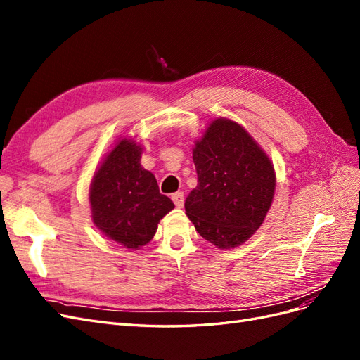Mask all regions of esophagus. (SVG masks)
I'll use <instances>...</instances> for the list:
<instances>
[{
    "label": "esophagus",
    "mask_w": 360,
    "mask_h": 360,
    "mask_svg": "<svg viewBox=\"0 0 360 360\" xmlns=\"http://www.w3.org/2000/svg\"><path fill=\"white\" fill-rule=\"evenodd\" d=\"M171 198L174 201V204H176L177 207H181L183 202H184V197H183V192H176L171 195Z\"/></svg>",
    "instance_id": "obj_1"
}]
</instances>
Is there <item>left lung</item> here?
Instances as JSON below:
<instances>
[{
    "label": "left lung",
    "instance_id": "obj_1",
    "mask_svg": "<svg viewBox=\"0 0 360 360\" xmlns=\"http://www.w3.org/2000/svg\"><path fill=\"white\" fill-rule=\"evenodd\" d=\"M198 186L184 209L201 237L219 249L242 245L270 209L275 169L246 130L231 120L217 118L195 144Z\"/></svg>",
    "mask_w": 360,
    "mask_h": 360
}]
</instances>
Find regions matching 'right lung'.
<instances>
[{
    "label": "right lung",
    "mask_w": 360,
    "mask_h": 360,
    "mask_svg": "<svg viewBox=\"0 0 360 360\" xmlns=\"http://www.w3.org/2000/svg\"><path fill=\"white\" fill-rule=\"evenodd\" d=\"M141 148L122 139L103 160L90 188L93 221L102 233L127 249L153 238L174 202L159 192L153 174L139 163Z\"/></svg>",
    "instance_id": "1"
}]
</instances>
